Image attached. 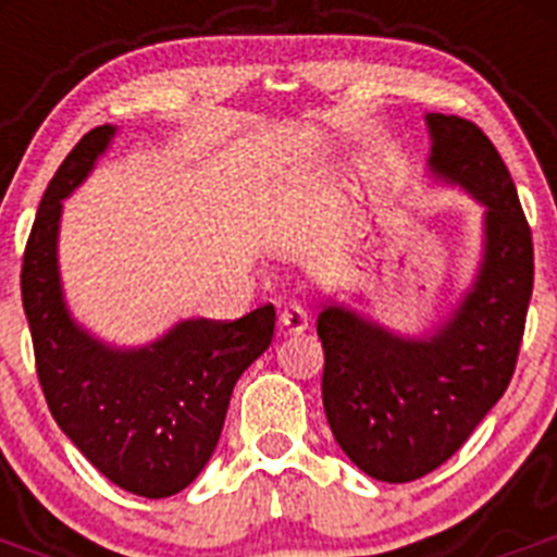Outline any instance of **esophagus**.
I'll return each mask as SVG.
<instances>
[{
    "instance_id": "1",
    "label": "esophagus",
    "mask_w": 557,
    "mask_h": 557,
    "mask_svg": "<svg viewBox=\"0 0 557 557\" xmlns=\"http://www.w3.org/2000/svg\"><path fill=\"white\" fill-rule=\"evenodd\" d=\"M278 323H282V329L287 334H301V332H307V326H309V314L301 304L289 301L282 307V318H278Z\"/></svg>"
}]
</instances>
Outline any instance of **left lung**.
<instances>
[{
  "label": "left lung",
  "instance_id": "8db88e82",
  "mask_svg": "<svg viewBox=\"0 0 557 557\" xmlns=\"http://www.w3.org/2000/svg\"><path fill=\"white\" fill-rule=\"evenodd\" d=\"M430 175L485 209L474 282L446 321L398 334L329 298L318 314L323 410L348 460L412 482L449 460L508 391L533 295V236L508 166L474 122L426 113Z\"/></svg>",
  "mask_w": 557,
  "mask_h": 557
}]
</instances>
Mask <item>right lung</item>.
I'll use <instances>...</instances> for the list:
<instances>
[{
  "mask_svg": "<svg viewBox=\"0 0 557 557\" xmlns=\"http://www.w3.org/2000/svg\"><path fill=\"white\" fill-rule=\"evenodd\" d=\"M116 136L88 131L58 166L38 206L22 264V304L38 382L63 435L113 485L147 499L178 494L218 449L236 379L268 351L273 304L239 321H181L139 348H116L66 307L58 268L63 200Z\"/></svg>",
  "mask_w": 557,
  "mask_h": 557,
  "instance_id": "obj_1",
  "label": "right lung"
}]
</instances>
